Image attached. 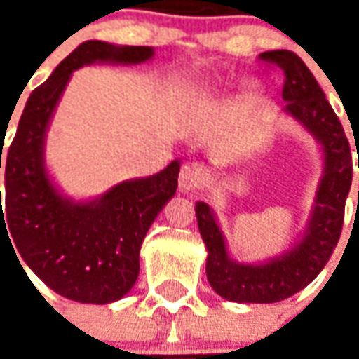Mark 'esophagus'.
Wrapping results in <instances>:
<instances>
[{"label":"esophagus","instance_id":"34e87169","mask_svg":"<svg viewBox=\"0 0 359 359\" xmlns=\"http://www.w3.org/2000/svg\"><path fill=\"white\" fill-rule=\"evenodd\" d=\"M202 182V171L196 167V165H182V169L179 172V190L180 192H192L196 188L200 187Z\"/></svg>","mask_w":359,"mask_h":359}]
</instances>
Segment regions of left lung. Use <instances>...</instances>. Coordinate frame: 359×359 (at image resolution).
<instances>
[{"label": "left lung", "instance_id": "1", "mask_svg": "<svg viewBox=\"0 0 359 359\" xmlns=\"http://www.w3.org/2000/svg\"><path fill=\"white\" fill-rule=\"evenodd\" d=\"M259 57L285 71L283 100L286 105L283 111L319 142L323 151V177L300 241L283 254L257 264L234 262L229 256L215 213L205 202H196L198 229L208 248V280L221 298L238 304L285 300L300 292L321 273L340 238L344 205L352 184L350 144L316 76L294 51H265Z\"/></svg>", "mask_w": 359, "mask_h": 359}]
</instances>
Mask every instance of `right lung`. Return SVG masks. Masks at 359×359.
Listing matches in <instances>:
<instances>
[{
    "label": "right lung",
    "mask_w": 359,
    "mask_h": 359,
    "mask_svg": "<svg viewBox=\"0 0 359 359\" xmlns=\"http://www.w3.org/2000/svg\"><path fill=\"white\" fill-rule=\"evenodd\" d=\"M151 57L154 48L148 46L81 43L30 94L5 156L0 234L7 233L36 277L69 300L109 304L133 288L140 273L142 241L177 192L180 161L76 202L50 179L43 154L48 126L73 71L92 63L138 65Z\"/></svg>",
    "instance_id": "obj_1"
}]
</instances>
